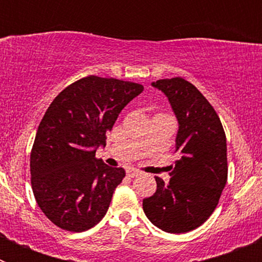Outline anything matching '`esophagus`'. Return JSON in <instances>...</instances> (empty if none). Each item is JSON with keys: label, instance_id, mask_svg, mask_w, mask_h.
Segmentation results:
<instances>
[{"label": "esophagus", "instance_id": "esophagus-1", "mask_svg": "<svg viewBox=\"0 0 262 262\" xmlns=\"http://www.w3.org/2000/svg\"><path fill=\"white\" fill-rule=\"evenodd\" d=\"M140 174V172H139L138 169H128V170H127V176H128V177H136V176H139Z\"/></svg>", "mask_w": 262, "mask_h": 262}]
</instances>
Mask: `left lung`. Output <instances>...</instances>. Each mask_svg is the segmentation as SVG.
Returning a JSON list of instances; mask_svg holds the SVG:
<instances>
[{"instance_id": "obj_1", "label": "left lung", "mask_w": 262, "mask_h": 262, "mask_svg": "<svg viewBox=\"0 0 262 262\" xmlns=\"http://www.w3.org/2000/svg\"><path fill=\"white\" fill-rule=\"evenodd\" d=\"M168 97L178 120L170 180L156 178V193L143 200L147 217L160 230L184 233L214 212L227 182V143L222 122L210 102L182 77L152 82Z\"/></svg>"}]
</instances>
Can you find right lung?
Instances as JSON below:
<instances>
[{
    "label": "right lung",
    "instance_id": "obj_1",
    "mask_svg": "<svg viewBox=\"0 0 262 262\" xmlns=\"http://www.w3.org/2000/svg\"><path fill=\"white\" fill-rule=\"evenodd\" d=\"M143 85L88 76L53 99L30 156L31 186L46 216L61 230L82 232L101 222L126 176L96 157L124 106Z\"/></svg>",
    "mask_w": 262,
    "mask_h": 262
}]
</instances>
